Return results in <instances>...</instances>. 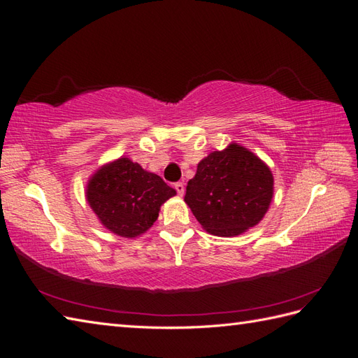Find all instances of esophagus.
<instances>
[{"label": "esophagus", "mask_w": 358, "mask_h": 358, "mask_svg": "<svg viewBox=\"0 0 358 358\" xmlns=\"http://www.w3.org/2000/svg\"><path fill=\"white\" fill-rule=\"evenodd\" d=\"M175 189L178 191L179 196H183V194H185V185H183L182 182H176L175 183Z\"/></svg>", "instance_id": "esophagus-1"}]
</instances>
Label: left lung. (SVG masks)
Returning <instances> with one entry per match:
<instances>
[{
  "mask_svg": "<svg viewBox=\"0 0 358 358\" xmlns=\"http://www.w3.org/2000/svg\"><path fill=\"white\" fill-rule=\"evenodd\" d=\"M272 197V171L233 143L199 162L196 176L188 180L185 201L206 231L230 237L262 221Z\"/></svg>",
  "mask_w": 358,
  "mask_h": 358,
  "instance_id": "1",
  "label": "left lung"
}]
</instances>
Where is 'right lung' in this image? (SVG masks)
Segmentation results:
<instances>
[{"label":"right lung","instance_id":"add662e5","mask_svg":"<svg viewBox=\"0 0 358 358\" xmlns=\"http://www.w3.org/2000/svg\"><path fill=\"white\" fill-rule=\"evenodd\" d=\"M175 194L158 175L131 159L119 158L91 178L86 199L106 229L122 237H136L152 227L159 206Z\"/></svg>","mask_w":358,"mask_h":358}]
</instances>
